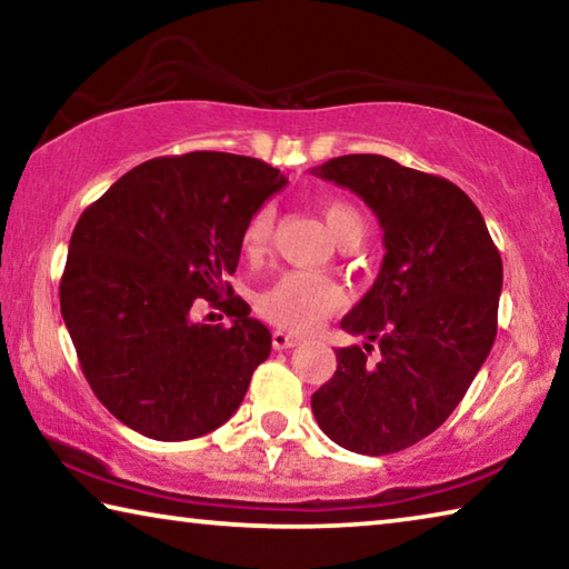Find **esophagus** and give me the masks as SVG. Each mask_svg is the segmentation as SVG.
Returning a JSON list of instances; mask_svg holds the SVG:
<instances>
[{
	"label": "esophagus",
	"instance_id": "1",
	"mask_svg": "<svg viewBox=\"0 0 569 569\" xmlns=\"http://www.w3.org/2000/svg\"><path fill=\"white\" fill-rule=\"evenodd\" d=\"M298 343V336H293V333H288V331H273V349L276 351H283V349H291V346H296Z\"/></svg>",
	"mask_w": 569,
	"mask_h": 569
}]
</instances>
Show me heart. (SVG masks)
Segmentation results:
<instances>
[{"mask_svg":"<svg viewBox=\"0 0 569 569\" xmlns=\"http://www.w3.org/2000/svg\"><path fill=\"white\" fill-rule=\"evenodd\" d=\"M326 228L336 238V243H359L366 220L361 210L346 203V200H329L321 208ZM273 238V210L258 208L240 233V250L250 261H258ZM343 293L336 281L321 273L308 271H286L258 296V311L268 321L291 331H308L319 326L326 316L339 311Z\"/></svg>","mask_w":569,"mask_h":569,"instance_id":"1","label":"heart"}]
</instances>
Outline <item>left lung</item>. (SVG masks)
<instances>
[{
    "label": "left lung",
    "instance_id": "obj_1",
    "mask_svg": "<svg viewBox=\"0 0 569 569\" xmlns=\"http://www.w3.org/2000/svg\"><path fill=\"white\" fill-rule=\"evenodd\" d=\"M316 176L353 190L383 230V263L341 329L336 373L311 397L323 435L356 455L417 445L465 399L497 336L502 258L465 190L383 156H341ZM380 356L369 360L372 343Z\"/></svg>",
    "mask_w": 569,
    "mask_h": 569
}]
</instances>
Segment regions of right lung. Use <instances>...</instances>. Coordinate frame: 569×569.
Masks as SVG:
<instances>
[{
	"label": "right lung",
	"mask_w": 569,
	"mask_h": 569,
	"mask_svg": "<svg viewBox=\"0 0 569 569\" xmlns=\"http://www.w3.org/2000/svg\"><path fill=\"white\" fill-rule=\"evenodd\" d=\"M286 182L263 160L230 152L152 158L77 220L60 281L62 319L94 397L124 427L186 441L240 407L271 353V331L250 319L228 276L248 218ZM200 300L234 323L192 320Z\"/></svg>",
	"instance_id": "right-lung-1"
}]
</instances>
